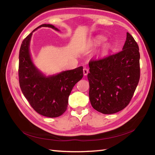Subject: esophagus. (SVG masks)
Instances as JSON below:
<instances>
[{"label": "esophagus", "mask_w": 155, "mask_h": 155, "mask_svg": "<svg viewBox=\"0 0 155 155\" xmlns=\"http://www.w3.org/2000/svg\"><path fill=\"white\" fill-rule=\"evenodd\" d=\"M88 72H89V70H88L87 68H83V74L85 75V76H86V75L88 74Z\"/></svg>", "instance_id": "obj_1"}]
</instances>
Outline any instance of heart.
Segmentation results:
<instances>
[{"mask_svg": "<svg viewBox=\"0 0 155 155\" xmlns=\"http://www.w3.org/2000/svg\"><path fill=\"white\" fill-rule=\"evenodd\" d=\"M104 40V39H103V38H98V40H99V41H102V40ZM109 47H110L109 44H107V45L105 46V47H104V48H105L106 50H108V49L109 48Z\"/></svg>", "mask_w": 155, "mask_h": 155, "instance_id": "obj_1", "label": "heart"}]
</instances>
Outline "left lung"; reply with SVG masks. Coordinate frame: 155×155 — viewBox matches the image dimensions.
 Segmentation results:
<instances>
[{"mask_svg":"<svg viewBox=\"0 0 155 155\" xmlns=\"http://www.w3.org/2000/svg\"><path fill=\"white\" fill-rule=\"evenodd\" d=\"M140 59L137 44L127 33L122 51L90 59L89 96L94 109L112 114L129 104L140 81Z\"/></svg>","mask_w":155,"mask_h":155,"instance_id":"left-lung-1","label":"left lung"}]
</instances>
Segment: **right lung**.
Here are the masks:
<instances>
[{"label":"right lung","mask_w":155,"mask_h":155,"mask_svg":"<svg viewBox=\"0 0 155 155\" xmlns=\"http://www.w3.org/2000/svg\"><path fill=\"white\" fill-rule=\"evenodd\" d=\"M41 27L59 31L53 25L44 24L22 41L19 53V83L22 94L37 113L46 117H57L66 111L72 88L83 77V67L48 77L43 74L33 64L29 52L32 34Z\"/></svg>","instance_id":"1"}]
</instances>
